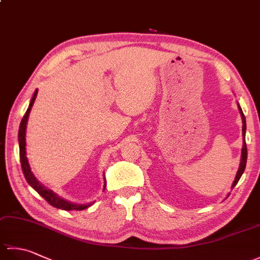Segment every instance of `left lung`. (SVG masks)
Instances as JSON below:
<instances>
[{"label":"left lung","mask_w":260,"mask_h":260,"mask_svg":"<svg viewBox=\"0 0 260 260\" xmlns=\"http://www.w3.org/2000/svg\"><path fill=\"white\" fill-rule=\"evenodd\" d=\"M239 107V110H240V114H241V117H242V136H244V147H242V154H241V162H240V167H239V170L238 172H237V175H236V179L234 181L233 183V187L236 186V184L238 183V181L240 180L242 173H244V171L246 169V162H247V145H246V118H245V115L244 113H242V109L240 106Z\"/></svg>","instance_id":"1"}]
</instances>
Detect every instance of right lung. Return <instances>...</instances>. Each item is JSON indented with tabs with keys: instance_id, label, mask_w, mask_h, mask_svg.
<instances>
[{
	"instance_id": "obj_1",
	"label": "right lung",
	"mask_w": 260,
	"mask_h": 260,
	"mask_svg": "<svg viewBox=\"0 0 260 260\" xmlns=\"http://www.w3.org/2000/svg\"><path fill=\"white\" fill-rule=\"evenodd\" d=\"M37 95H38V90H36L35 93H33V97H32L31 102H30L29 108L26 109L23 118H22V120H21L20 128H19L20 161H21V168H22V171H23L24 178H25L27 183H29L33 187V189H35L39 193V194H40L43 199H45V200L49 204H51L52 207L58 208V209H62V210H67V211H70V210H84L89 206H91L93 202L88 203V204H74V203L67 202L66 200H63V199L59 198L57 194H54V193L51 190H49V189H47V187L42 186L37 181V179L35 178V175H33L32 172H31L29 162H27V158L25 156V131H26V123H27V118H29L30 110H31V107L33 106V103H35V101H36Z\"/></svg>"
}]
</instances>
